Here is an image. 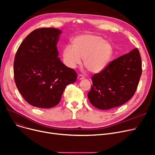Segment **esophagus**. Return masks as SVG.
I'll list each match as a JSON object with an SVG mask.
<instances>
[{"mask_svg": "<svg viewBox=\"0 0 155 155\" xmlns=\"http://www.w3.org/2000/svg\"><path fill=\"white\" fill-rule=\"evenodd\" d=\"M77 78H78V80H83L85 78V77L82 74H79L77 77Z\"/></svg>", "mask_w": 155, "mask_h": 155, "instance_id": "obj_1", "label": "esophagus"}]
</instances>
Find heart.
Segmentation results:
<instances>
[{"label": "heart", "instance_id": "b5f03b06", "mask_svg": "<svg viewBox=\"0 0 155 155\" xmlns=\"http://www.w3.org/2000/svg\"><path fill=\"white\" fill-rule=\"evenodd\" d=\"M110 45L99 36L85 35L75 38L73 46H66L63 57L67 66L74 68L84 59L85 67L91 72L97 73L103 70L112 55Z\"/></svg>", "mask_w": 155, "mask_h": 155}]
</instances>
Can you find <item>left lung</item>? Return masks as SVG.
<instances>
[{"instance_id":"obj_1","label":"left lung","mask_w":155,"mask_h":155,"mask_svg":"<svg viewBox=\"0 0 155 155\" xmlns=\"http://www.w3.org/2000/svg\"><path fill=\"white\" fill-rule=\"evenodd\" d=\"M142 73L137 48L110 61L91 78L92 85L87 95L94 107L110 109L123 105L134 95Z\"/></svg>"}]
</instances>
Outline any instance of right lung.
<instances>
[{
	"label": "right lung",
	"instance_id": "obj_1",
	"mask_svg": "<svg viewBox=\"0 0 155 155\" xmlns=\"http://www.w3.org/2000/svg\"><path fill=\"white\" fill-rule=\"evenodd\" d=\"M61 33L53 28L35 29L23 40L15 55V83L23 98L36 107L55 106L67 85L77 80L76 71L58 57L56 45Z\"/></svg>",
	"mask_w": 155,
	"mask_h": 155
}]
</instances>
